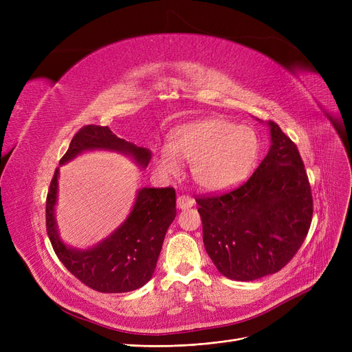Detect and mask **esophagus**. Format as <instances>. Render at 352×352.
I'll list each match as a JSON object with an SVG mask.
<instances>
[{"instance_id":"34e87169","label":"esophagus","mask_w":352,"mask_h":352,"mask_svg":"<svg viewBox=\"0 0 352 352\" xmlns=\"http://www.w3.org/2000/svg\"><path fill=\"white\" fill-rule=\"evenodd\" d=\"M194 204H195V201H194V198L190 197V195H178V197H177V206H178V208H181V210L191 208Z\"/></svg>"}]
</instances>
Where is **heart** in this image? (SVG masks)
<instances>
[{"instance_id": "heart-1", "label": "heart", "mask_w": 352, "mask_h": 352, "mask_svg": "<svg viewBox=\"0 0 352 352\" xmlns=\"http://www.w3.org/2000/svg\"><path fill=\"white\" fill-rule=\"evenodd\" d=\"M256 134L224 118H204L177 126L168 146L155 155L164 175H177L181 161L190 162L197 186L208 191H226L241 182L258 158Z\"/></svg>"}]
</instances>
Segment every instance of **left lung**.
<instances>
[{"mask_svg": "<svg viewBox=\"0 0 352 352\" xmlns=\"http://www.w3.org/2000/svg\"><path fill=\"white\" fill-rule=\"evenodd\" d=\"M271 146L241 186L195 201L202 239L217 270L230 280L254 281L278 272L308 234L314 202L297 145L268 121Z\"/></svg>", "mask_w": 352, "mask_h": 352, "instance_id": "obj_1", "label": "left lung"}]
</instances>
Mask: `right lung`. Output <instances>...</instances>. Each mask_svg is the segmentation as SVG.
Instances as JSON below:
<instances>
[{
	"label": "right lung",
	"instance_id": "right-lung-1",
	"mask_svg": "<svg viewBox=\"0 0 352 352\" xmlns=\"http://www.w3.org/2000/svg\"><path fill=\"white\" fill-rule=\"evenodd\" d=\"M89 150L126 154L141 168L151 160L150 150L117 137L108 126L85 125L72 137L60 165ZM57 190L58 168L47 194V234L60 261L76 278L92 289L109 294L134 291L151 280L166 230L177 215L173 187L140 190L133 211L124 223L102 243L84 251L67 247L58 236L54 217Z\"/></svg>",
	"mask_w": 352,
	"mask_h": 352
}]
</instances>
